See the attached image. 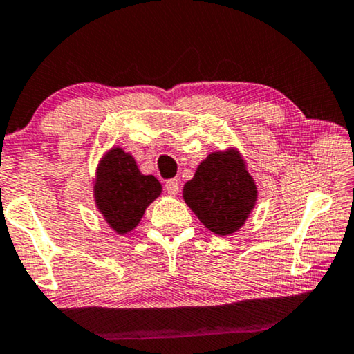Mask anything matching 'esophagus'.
<instances>
[{"label": "esophagus", "instance_id": "obj_1", "mask_svg": "<svg viewBox=\"0 0 354 354\" xmlns=\"http://www.w3.org/2000/svg\"><path fill=\"white\" fill-rule=\"evenodd\" d=\"M165 191L168 194H171V196H176V194L179 192V181L178 179H168V181L165 183Z\"/></svg>", "mask_w": 354, "mask_h": 354}]
</instances>
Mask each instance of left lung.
Returning a JSON list of instances; mask_svg holds the SVG:
<instances>
[{
    "label": "left lung",
    "instance_id": "obj_1",
    "mask_svg": "<svg viewBox=\"0 0 354 354\" xmlns=\"http://www.w3.org/2000/svg\"><path fill=\"white\" fill-rule=\"evenodd\" d=\"M183 197L212 232H236L255 207L257 186L237 152L210 153L184 184Z\"/></svg>",
    "mask_w": 354,
    "mask_h": 354
}]
</instances>
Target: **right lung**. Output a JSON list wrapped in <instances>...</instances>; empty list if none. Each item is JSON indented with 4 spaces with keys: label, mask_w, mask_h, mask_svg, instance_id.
I'll list each match as a JSON object with an SVG mask.
<instances>
[{
    "label": "right lung",
    "mask_w": 354,
    "mask_h": 354,
    "mask_svg": "<svg viewBox=\"0 0 354 354\" xmlns=\"http://www.w3.org/2000/svg\"><path fill=\"white\" fill-rule=\"evenodd\" d=\"M160 191L157 178L141 175L134 158L122 149H112L97 168L94 197L104 218L118 234H127L138 225Z\"/></svg>",
    "instance_id": "add662e5"
}]
</instances>
